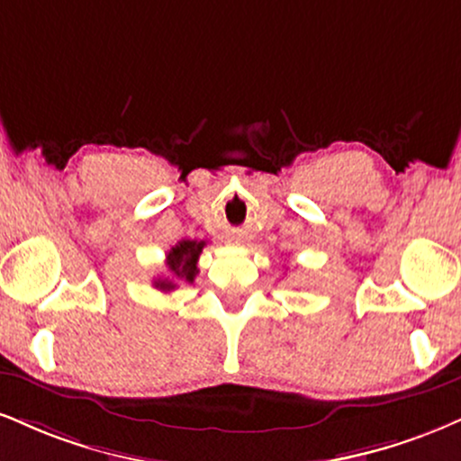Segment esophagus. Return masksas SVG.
Instances as JSON below:
<instances>
[{
	"label": "esophagus",
	"mask_w": 461,
	"mask_h": 461,
	"mask_svg": "<svg viewBox=\"0 0 461 461\" xmlns=\"http://www.w3.org/2000/svg\"><path fill=\"white\" fill-rule=\"evenodd\" d=\"M231 240H234V242H240V238H238V236H231Z\"/></svg>",
	"instance_id": "34e87169"
}]
</instances>
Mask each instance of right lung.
<instances>
[{
	"label": "right lung",
	"mask_w": 461,
	"mask_h": 461,
	"mask_svg": "<svg viewBox=\"0 0 461 461\" xmlns=\"http://www.w3.org/2000/svg\"><path fill=\"white\" fill-rule=\"evenodd\" d=\"M206 247L203 240H182L177 242L176 247H171L167 253V279H157L154 281V287L160 292H171L177 287V281H185V284H193L199 273L197 259L202 249Z\"/></svg>",
	"instance_id": "add662e5"
}]
</instances>
